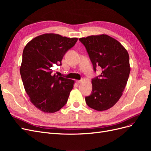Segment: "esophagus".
<instances>
[{
    "label": "esophagus",
    "instance_id": "obj_1",
    "mask_svg": "<svg viewBox=\"0 0 151 151\" xmlns=\"http://www.w3.org/2000/svg\"><path fill=\"white\" fill-rule=\"evenodd\" d=\"M76 83H77V84H80V83H82V80H79V81H76Z\"/></svg>",
    "mask_w": 151,
    "mask_h": 151
}]
</instances>
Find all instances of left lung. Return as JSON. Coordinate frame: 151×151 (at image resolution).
<instances>
[{"instance_id":"obj_1","label":"left lung","mask_w":151,"mask_h":151,"mask_svg":"<svg viewBox=\"0 0 151 151\" xmlns=\"http://www.w3.org/2000/svg\"><path fill=\"white\" fill-rule=\"evenodd\" d=\"M92 62L93 70L102 72L92 79V93L85 98L88 106L97 111L111 108L119 100L129 79V55L121 43L106 35L79 38Z\"/></svg>"}]
</instances>
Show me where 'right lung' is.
I'll use <instances>...</instances> for the list:
<instances>
[{
    "instance_id": "obj_1",
    "label": "right lung",
    "mask_w": 151,
    "mask_h": 151,
    "mask_svg": "<svg viewBox=\"0 0 151 151\" xmlns=\"http://www.w3.org/2000/svg\"><path fill=\"white\" fill-rule=\"evenodd\" d=\"M77 38L57 34L37 36L26 45L22 53L20 74L31 102L45 113H55L67 103L74 81L53 75L52 67L61 65Z\"/></svg>"
}]
</instances>
